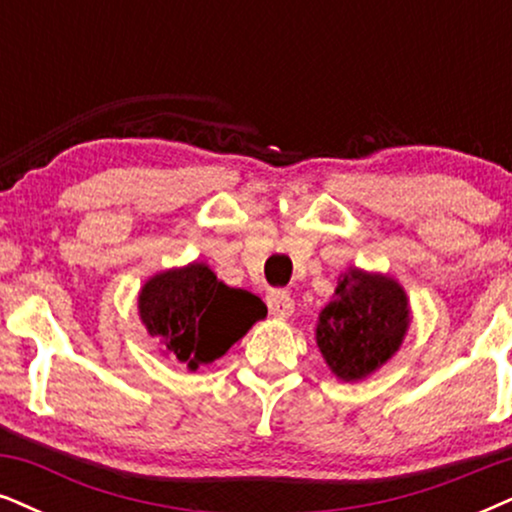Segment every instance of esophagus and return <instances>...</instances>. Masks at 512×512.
Wrapping results in <instances>:
<instances>
[{
    "instance_id": "34e87169",
    "label": "esophagus",
    "mask_w": 512,
    "mask_h": 512,
    "mask_svg": "<svg viewBox=\"0 0 512 512\" xmlns=\"http://www.w3.org/2000/svg\"><path fill=\"white\" fill-rule=\"evenodd\" d=\"M267 307L271 314L278 316V319H288L295 309V300L290 297L288 290H271L267 295Z\"/></svg>"
}]
</instances>
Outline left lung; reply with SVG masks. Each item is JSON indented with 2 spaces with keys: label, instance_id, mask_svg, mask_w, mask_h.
<instances>
[{
  "label": "left lung",
  "instance_id": "1",
  "mask_svg": "<svg viewBox=\"0 0 512 512\" xmlns=\"http://www.w3.org/2000/svg\"><path fill=\"white\" fill-rule=\"evenodd\" d=\"M409 331V297L390 276L349 269L321 309L316 345L345 383L378 371Z\"/></svg>",
  "mask_w": 512,
  "mask_h": 512
}]
</instances>
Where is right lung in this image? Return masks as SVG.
Segmentation results:
<instances>
[{
    "instance_id": "obj_1",
    "label": "right lung",
    "mask_w": 512,
    "mask_h": 512,
    "mask_svg": "<svg viewBox=\"0 0 512 512\" xmlns=\"http://www.w3.org/2000/svg\"><path fill=\"white\" fill-rule=\"evenodd\" d=\"M139 316L174 361L196 371L224 357L252 323L267 316V307L248 290L219 281L208 264L193 262L148 278L139 293Z\"/></svg>"
}]
</instances>
